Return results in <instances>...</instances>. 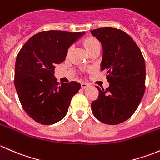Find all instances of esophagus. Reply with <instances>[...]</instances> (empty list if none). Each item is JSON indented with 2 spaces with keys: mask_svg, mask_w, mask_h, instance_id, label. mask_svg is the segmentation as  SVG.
I'll return each instance as SVG.
<instances>
[{
  "mask_svg": "<svg viewBox=\"0 0 160 160\" xmlns=\"http://www.w3.org/2000/svg\"><path fill=\"white\" fill-rule=\"evenodd\" d=\"M88 86H89V83H84V82H82V83H81V88H82V89H85V88H88Z\"/></svg>",
  "mask_w": 160,
  "mask_h": 160,
  "instance_id": "obj_1",
  "label": "esophagus"
}]
</instances>
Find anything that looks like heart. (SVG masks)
Masks as SVG:
<instances>
[{
	"mask_svg": "<svg viewBox=\"0 0 160 160\" xmlns=\"http://www.w3.org/2000/svg\"><path fill=\"white\" fill-rule=\"evenodd\" d=\"M84 46L85 48H86V49L88 50V52H89L91 51L92 49H95V48L97 47H100V46H101V44H100L99 41H98V39H96L95 38H88V39L85 40ZM70 50H69V51H70Z\"/></svg>",
	"mask_w": 160,
	"mask_h": 160,
	"instance_id": "heart-1",
	"label": "heart"
}]
</instances>
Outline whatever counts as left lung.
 Segmentation results:
<instances>
[{"instance_id":"1","label":"left lung","mask_w":160,"mask_h":160,"mask_svg":"<svg viewBox=\"0 0 160 160\" xmlns=\"http://www.w3.org/2000/svg\"><path fill=\"white\" fill-rule=\"evenodd\" d=\"M103 46L101 71L110 85L91 103L93 115L108 125L125 122L140 104L146 89V64L141 50L124 31L106 27L90 31Z\"/></svg>"}]
</instances>
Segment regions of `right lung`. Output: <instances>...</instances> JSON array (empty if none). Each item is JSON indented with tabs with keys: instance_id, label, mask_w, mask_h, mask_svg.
Masks as SVG:
<instances>
[{
	"instance_id": "obj_1",
	"label": "right lung",
	"mask_w": 160,
	"mask_h": 160,
	"mask_svg": "<svg viewBox=\"0 0 160 160\" xmlns=\"http://www.w3.org/2000/svg\"><path fill=\"white\" fill-rule=\"evenodd\" d=\"M84 32L43 31L31 37L16 58L14 86L25 112L49 125L62 120L72 98L81 88L76 81L59 83L55 66L63 62L69 47Z\"/></svg>"
}]
</instances>
